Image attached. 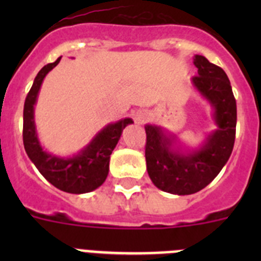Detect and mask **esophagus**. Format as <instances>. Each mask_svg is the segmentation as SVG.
I'll use <instances>...</instances> for the list:
<instances>
[{"label":"esophagus","instance_id":"esophagus-1","mask_svg":"<svg viewBox=\"0 0 261 261\" xmlns=\"http://www.w3.org/2000/svg\"><path fill=\"white\" fill-rule=\"evenodd\" d=\"M147 116L146 114H144V112H138L137 115H136V123L137 124H144L145 121H146Z\"/></svg>","mask_w":261,"mask_h":261}]
</instances>
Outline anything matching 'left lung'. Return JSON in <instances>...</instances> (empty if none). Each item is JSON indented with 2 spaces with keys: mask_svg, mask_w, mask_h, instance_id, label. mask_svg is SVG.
Here are the masks:
<instances>
[{
  "mask_svg": "<svg viewBox=\"0 0 261 261\" xmlns=\"http://www.w3.org/2000/svg\"><path fill=\"white\" fill-rule=\"evenodd\" d=\"M193 64L199 75L192 85L213 107L217 130L199 150L183 153L174 147L176 137L166 135L161 126L145 125L147 174L156 188L174 195H192L208 186L229 161L235 141L237 102L229 78L204 56L196 55Z\"/></svg>",
  "mask_w": 261,
  "mask_h": 261,
  "instance_id": "obj_1",
  "label": "left lung"
}]
</instances>
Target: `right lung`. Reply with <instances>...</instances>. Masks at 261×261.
<instances>
[{
    "instance_id": "right-lung-1",
    "label": "right lung",
    "mask_w": 261,
    "mask_h": 261,
    "mask_svg": "<svg viewBox=\"0 0 261 261\" xmlns=\"http://www.w3.org/2000/svg\"><path fill=\"white\" fill-rule=\"evenodd\" d=\"M60 60L61 57L41 68L27 94L23 108V145L32 163L52 186L64 192L80 195L91 192L105 183L110 170L112 150L119 142L123 129L128 124H132L133 120L126 117L117 123L108 124L77 155L62 158L47 153L39 142L34 120V106L43 80Z\"/></svg>"
}]
</instances>
